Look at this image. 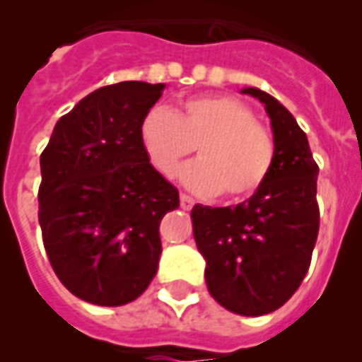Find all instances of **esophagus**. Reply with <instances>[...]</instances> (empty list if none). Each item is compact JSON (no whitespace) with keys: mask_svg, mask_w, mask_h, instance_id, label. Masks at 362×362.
Masks as SVG:
<instances>
[{"mask_svg":"<svg viewBox=\"0 0 362 362\" xmlns=\"http://www.w3.org/2000/svg\"><path fill=\"white\" fill-rule=\"evenodd\" d=\"M193 203H195V201H193L189 195H186V193H180V206H182V209L189 210L193 206Z\"/></svg>","mask_w":362,"mask_h":362,"instance_id":"1","label":"esophagus"}]
</instances>
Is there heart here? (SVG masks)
Instances as JSON below:
<instances>
[{
	"instance_id": "obj_1",
	"label": "heart",
	"mask_w": 362,
	"mask_h": 362,
	"mask_svg": "<svg viewBox=\"0 0 362 362\" xmlns=\"http://www.w3.org/2000/svg\"><path fill=\"white\" fill-rule=\"evenodd\" d=\"M141 142L150 163L165 178L195 150L201 159L180 176L199 193L220 192L223 199L250 197L269 178L274 139L255 122L246 103L229 95H197L173 110L156 107L142 118Z\"/></svg>"
}]
</instances>
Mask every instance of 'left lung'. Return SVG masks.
Listing matches in <instances>:
<instances>
[{"label": "left lung", "mask_w": 362, "mask_h": 362, "mask_svg": "<svg viewBox=\"0 0 362 362\" xmlns=\"http://www.w3.org/2000/svg\"><path fill=\"white\" fill-rule=\"evenodd\" d=\"M242 93L259 99L270 118L272 170L237 206L195 204L193 237L210 295L238 315H264L286 304L308 272L320 231V167L306 133L278 99L259 88Z\"/></svg>", "instance_id": "8db88e82"}]
</instances>
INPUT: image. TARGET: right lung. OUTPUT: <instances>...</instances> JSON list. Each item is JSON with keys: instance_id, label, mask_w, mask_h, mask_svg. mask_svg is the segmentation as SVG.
<instances>
[{"instance_id": "add662e5", "label": "right lung", "mask_w": 362, "mask_h": 362, "mask_svg": "<svg viewBox=\"0 0 362 362\" xmlns=\"http://www.w3.org/2000/svg\"><path fill=\"white\" fill-rule=\"evenodd\" d=\"M163 90L139 81L99 88L59 118L41 153L45 250L59 281L90 304L122 306L146 291L159 223L180 206L141 142L142 118Z\"/></svg>"}]
</instances>
